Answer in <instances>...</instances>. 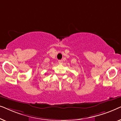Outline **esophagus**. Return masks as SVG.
<instances>
[{"mask_svg":"<svg viewBox=\"0 0 121 121\" xmlns=\"http://www.w3.org/2000/svg\"><path fill=\"white\" fill-rule=\"evenodd\" d=\"M58 63H59V64H62L63 60H58Z\"/></svg>","mask_w":121,"mask_h":121,"instance_id":"34e87169","label":"esophagus"}]
</instances>
